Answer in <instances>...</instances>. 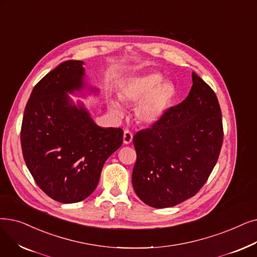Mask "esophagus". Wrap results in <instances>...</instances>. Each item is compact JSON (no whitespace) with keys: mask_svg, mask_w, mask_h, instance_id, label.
Segmentation results:
<instances>
[{"mask_svg":"<svg viewBox=\"0 0 257 257\" xmlns=\"http://www.w3.org/2000/svg\"><path fill=\"white\" fill-rule=\"evenodd\" d=\"M132 139H133L132 133L129 130H125L124 131V137H122V142H124V144H126V145L130 144L132 142Z\"/></svg>","mask_w":257,"mask_h":257,"instance_id":"obj_1","label":"esophagus"}]
</instances>
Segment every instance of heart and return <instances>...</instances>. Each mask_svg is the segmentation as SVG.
<instances>
[{"label":"heart","instance_id":"1","mask_svg":"<svg viewBox=\"0 0 257 257\" xmlns=\"http://www.w3.org/2000/svg\"><path fill=\"white\" fill-rule=\"evenodd\" d=\"M159 73L133 76L122 84L120 97L125 102L138 104L136 109L137 119L144 125L158 122L168 110L174 96V87L169 82H162ZM111 111L120 115L124 112L121 105L111 102Z\"/></svg>","mask_w":257,"mask_h":257}]
</instances>
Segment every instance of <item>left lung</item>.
<instances>
[{"instance_id": "left-lung-1", "label": "left lung", "mask_w": 257, "mask_h": 257, "mask_svg": "<svg viewBox=\"0 0 257 257\" xmlns=\"http://www.w3.org/2000/svg\"><path fill=\"white\" fill-rule=\"evenodd\" d=\"M188 96L150 128L133 137L137 163L132 185L153 208H168L194 196L217 162L224 140L218 99L192 72Z\"/></svg>"}]
</instances>
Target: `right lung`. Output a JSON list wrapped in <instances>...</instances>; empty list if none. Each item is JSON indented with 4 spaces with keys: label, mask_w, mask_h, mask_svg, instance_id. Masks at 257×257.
I'll return each mask as SVG.
<instances>
[{
    "label": "right lung",
    "mask_w": 257,
    "mask_h": 257,
    "mask_svg": "<svg viewBox=\"0 0 257 257\" xmlns=\"http://www.w3.org/2000/svg\"><path fill=\"white\" fill-rule=\"evenodd\" d=\"M84 62L66 61L35 86L21 129L28 170L49 197L63 204L87 198L98 184L103 166L122 144L120 128H102L84 104L68 93L97 88L85 81Z\"/></svg>",
    "instance_id": "right-lung-1"
}]
</instances>
